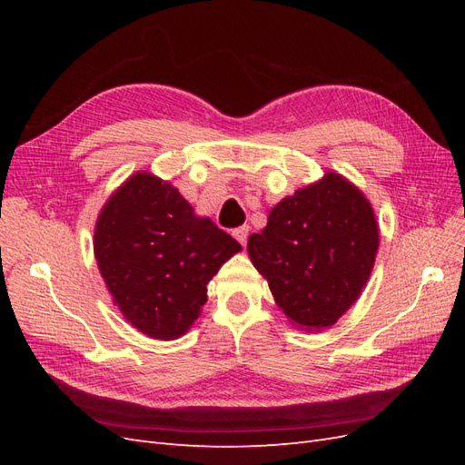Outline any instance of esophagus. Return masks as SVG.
<instances>
[{
	"label": "esophagus",
	"instance_id": "obj_1",
	"mask_svg": "<svg viewBox=\"0 0 465 465\" xmlns=\"http://www.w3.org/2000/svg\"><path fill=\"white\" fill-rule=\"evenodd\" d=\"M248 227H246V224H244V227H238V229H234L232 231V234H234V238H236V241L238 242H241L242 246H246V241H248Z\"/></svg>",
	"mask_w": 465,
	"mask_h": 465
}]
</instances>
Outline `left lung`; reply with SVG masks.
Masks as SVG:
<instances>
[{"label": "left lung", "mask_w": 465, "mask_h": 465, "mask_svg": "<svg viewBox=\"0 0 465 465\" xmlns=\"http://www.w3.org/2000/svg\"><path fill=\"white\" fill-rule=\"evenodd\" d=\"M376 250L369 200L335 173L281 200L267 227L248 238V256L275 302L306 330L331 326L359 299Z\"/></svg>", "instance_id": "8db88e82"}]
</instances>
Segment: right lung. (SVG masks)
Segmentation results:
<instances>
[{"label": "right lung", "mask_w": 465, "mask_h": 465, "mask_svg": "<svg viewBox=\"0 0 465 465\" xmlns=\"http://www.w3.org/2000/svg\"><path fill=\"white\" fill-rule=\"evenodd\" d=\"M241 248L149 173L112 193L94 229V256L112 299L154 340L188 331L207 301L209 279Z\"/></svg>", "instance_id": "right-lung-1"}]
</instances>
